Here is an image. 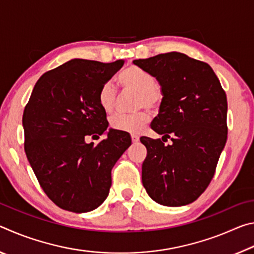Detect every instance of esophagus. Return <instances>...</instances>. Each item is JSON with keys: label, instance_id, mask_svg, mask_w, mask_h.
<instances>
[{"label": "esophagus", "instance_id": "esophagus-1", "mask_svg": "<svg viewBox=\"0 0 254 254\" xmlns=\"http://www.w3.org/2000/svg\"><path fill=\"white\" fill-rule=\"evenodd\" d=\"M131 140H132V142H133V143H136L137 141H139V135H136V134H131Z\"/></svg>", "mask_w": 254, "mask_h": 254}]
</instances>
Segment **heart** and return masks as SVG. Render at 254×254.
<instances>
[{"label":"heart","instance_id":"1","mask_svg":"<svg viewBox=\"0 0 254 254\" xmlns=\"http://www.w3.org/2000/svg\"><path fill=\"white\" fill-rule=\"evenodd\" d=\"M118 83L124 89L137 92L136 109L157 107L162 101L161 89L156 85V78L150 72L136 66H130L120 74ZM97 102L105 114H111L115 109L117 93L112 83L101 86L97 94ZM150 113L142 110L137 113L123 115L119 114L111 119V127L123 132H139L149 122Z\"/></svg>","mask_w":254,"mask_h":254}]
</instances>
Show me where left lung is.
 <instances>
[{
  "label": "left lung",
  "instance_id": "left-lung-1",
  "mask_svg": "<svg viewBox=\"0 0 254 254\" xmlns=\"http://www.w3.org/2000/svg\"><path fill=\"white\" fill-rule=\"evenodd\" d=\"M161 86L162 101L151 128L162 140L141 136L147 148L142 184L165 206L195 201L213 179L227 139V100L208 64L168 53L133 60ZM170 137L173 143L165 146Z\"/></svg>",
  "mask_w": 254,
  "mask_h": 254
}]
</instances>
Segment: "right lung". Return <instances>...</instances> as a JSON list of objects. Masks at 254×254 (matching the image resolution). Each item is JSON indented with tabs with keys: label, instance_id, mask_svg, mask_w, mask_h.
<instances>
[{
	"label": "right lung",
	"instance_id": "add662e5",
	"mask_svg": "<svg viewBox=\"0 0 254 254\" xmlns=\"http://www.w3.org/2000/svg\"><path fill=\"white\" fill-rule=\"evenodd\" d=\"M123 64L71 59L34 85L22 118L24 151L41 188L60 208H97L109 196L112 168L131 145L127 132L107 131L97 102L101 86ZM104 132L107 137L96 146L84 141Z\"/></svg>",
	"mask_w": 254,
	"mask_h": 254
}]
</instances>
